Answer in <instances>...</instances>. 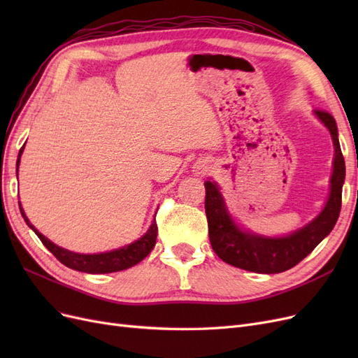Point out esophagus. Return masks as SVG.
<instances>
[{
    "label": "esophagus",
    "mask_w": 358,
    "mask_h": 358,
    "mask_svg": "<svg viewBox=\"0 0 358 358\" xmlns=\"http://www.w3.org/2000/svg\"><path fill=\"white\" fill-rule=\"evenodd\" d=\"M197 171H199V175H200V173H201V170H200V169H199V170H197Z\"/></svg>",
    "instance_id": "1"
}]
</instances>
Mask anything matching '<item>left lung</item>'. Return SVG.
I'll return each instance as SVG.
<instances>
[{
  "mask_svg": "<svg viewBox=\"0 0 358 358\" xmlns=\"http://www.w3.org/2000/svg\"><path fill=\"white\" fill-rule=\"evenodd\" d=\"M321 122L329 128L334 143V162L331 175V191L326 208L317 220L305 229L279 239H268L249 234L236 227L225 209L221 192L216 183L206 180L204 209L208 216L209 241L215 254L222 262L255 273H280L299 264L326 237L338 221L342 208V185L345 180V159L338 138L334 117L326 110H315Z\"/></svg>",
  "mask_w": 358,
  "mask_h": 358,
  "instance_id": "8db88e82",
  "label": "left lung"
}]
</instances>
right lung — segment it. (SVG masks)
<instances>
[{
  "instance_id": "obj_1",
  "label": "right lung",
  "mask_w": 358,
  "mask_h": 358,
  "mask_svg": "<svg viewBox=\"0 0 358 358\" xmlns=\"http://www.w3.org/2000/svg\"><path fill=\"white\" fill-rule=\"evenodd\" d=\"M24 148H20L19 157L22 154ZM17 166H19V158H17ZM20 213H22L25 222L31 227L34 233L38 236L41 243L45 245L49 251L57 257V259L73 270H79V272L85 273H112V272H121V270L129 268L136 266L137 263L142 262V259L152 251L155 242H157V234H158V227L157 221L150 224L148 233L140 237L138 241L134 243H129L128 246H124L121 249H116V251L104 252V254H92V255H83V254H74L67 251V249L59 248L55 243H52L48 237L38 233L36 227L32 225L24 213L22 206H19Z\"/></svg>"
}]
</instances>
